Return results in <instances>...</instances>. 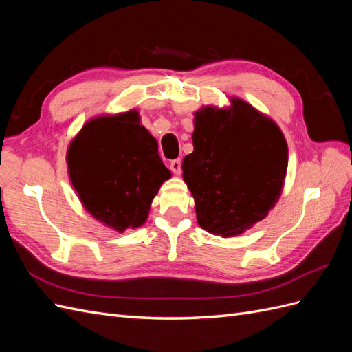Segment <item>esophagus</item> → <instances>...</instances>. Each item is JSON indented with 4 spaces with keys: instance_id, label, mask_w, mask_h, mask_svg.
I'll return each instance as SVG.
<instances>
[{
    "instance_id": "34e87169",
    "label": "esophagus",
    "mask_w": 352,
    "mask_h": 352,
    "mask_svg": "<svg viewBox=\"0 0 352 352\" xmlns=\"http://www.w3.org/2000/svg\"><path fill=\"white\" fill-rule=\"evenodd\" d=\"M170 170H172V172L177 176L180 175V172H182V162H180V158H176L170 162Z\"/></svg>"
}]
</instances>
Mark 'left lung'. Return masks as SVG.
<instances>
[{"label": "left lung", "mask_w": 352, "mask_h": 352, "mask_svg": "<svg viewBox=\"0 0 352 352\" xmlns=\"http://www.w3.org/2000/svg\"><path fill=\"white\" fill-rule=\"evenodd\" d=\"M230 102L194 113V153L182 164L198 225L221 238L238 236L269 214L287 168L279 126L247 101Z\"/></svg>", "instance_id": "left-lung-1"}]
</instances>
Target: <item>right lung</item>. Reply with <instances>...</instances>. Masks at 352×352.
<instances>
[{"label": "right lung", "mask_w": 352, "mask_h": 352, "mask_svg": "<svg viewBox=\"0 0 352 352\" xmlns=\"http://www.w3.org/2000/svg\"><path fill=\"white\" fill-rule=\"evenodd\" d=\"M157 146L136 110L85 123L66 155L85 210L120 233L142 226L160 186L172 177Z\"/></svg>", "instance_id": "1"}]
</instances>
